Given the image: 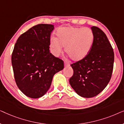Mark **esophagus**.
Masks as SVG:
<instances>
[{
  "label": "esophagus",
  "instance_id": "1",
  "mask_svg": "<svg viewBox=\"0 0 124 124\" xmlns=\"http://www.w3.org/2000/svg\"><path fill=\"white\" fill-rule=\"evenodd\" d=\"M64 66H65V67H68V66H69V64L65 62H64Z\"/></svg>",
  "mask_w": 124,
  "mask_h": 124
}]
</instances>
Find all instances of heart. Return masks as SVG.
<instances>
[{
	"label": "heart",
	"mask_w": 124,
	"mask_h": 124,
	"mask_svg": "<svg viewBox=\"0 0 124 124\" xmlns=\"http://www.w3.org/2000/svg\"><path fill=\"white\" fill-rule=\"evenodd\" d=\"M94 34L90 29L63 27L57 33V38L51 39L50 46L55 56H59L65 47V52L74 62L87 56L92 47Z\"/></svg>",
	"instance_id": "b5f03b06"
}]
</instances>
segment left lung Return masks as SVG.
<instances>
[{
    "instance_id": "left-lung-1",
    "label": "left lung",
    "mask_w": 124,
    "mask_h": 124,
    "mask_svg": "<svg viewBox=\"0 0 124 124\" xmlns=\"http://www.w3.org/2000/svg\"><path fill=\"white\" fill-rule=\"evenodd\" d=\"M94 40L90 51L84 59L71 64L73 74L70 86L79 96H95L105 89L113 68L114 52L106 34L96 26L91 28Z\"/></svg>"
}]
</instances>
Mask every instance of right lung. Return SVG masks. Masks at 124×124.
<instances>
[{"mask_svg":"<svg viewBox=\"0 0 124 124\" xmlns=\"http://www.w3.org/2000/svg\"><path fill=\"white\" fill-rule=\"evenodd\" d=\"M54 25L38 24L18 37L12 54L17 86L25 95L39 98L51 85L54 74L63 69L64 62L50 52Z\"/></svg>","mask_w":124,"mask_h":124,"instance_id":"add662e5","label":"right lung"}]
</instances>
